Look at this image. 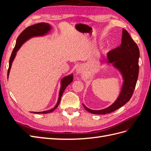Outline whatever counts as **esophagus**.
Instances as JSON below:
<instances>
[{
	"label": "esophagus",
	"mask_w": 151,
	"mask_h": 151,
	"mask_svg": "<svg viewBox=\"0 0 151 151\" xmlns=\"http://www.w3.org/2000/svg\"><path fill=\"white\" fill-rule=\"evenodd\" d=\"M84 71V67L83 65H80L76 68V72L77 74H83Z\"/></svg>",
	"instance_id": "esophagus-1"
}]
</instances>
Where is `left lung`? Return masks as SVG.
Listing matches in <instances>:
<instances>
[{
  "label": "left lung",
  "mask_w": 151,
  "mask_h": 151,
  "mask_svg": "<svg viewBox=\"0 0 151 151\" xmlns=\"http://www.w3.org/2000/svg\"><path fill=\"white\" fill-rule=\"evenodd\" d=\"M139 49L127 31L123 29L122 44L107 53L104 62L111 65L122 76L123 83L118 98L110 106L99 110H93L83 104L87 111L93 114L104 115L111 113L126 104L134 91L139 76Z\"/></svg>",
  "instance_id": "obj_1"
}]
</instances>
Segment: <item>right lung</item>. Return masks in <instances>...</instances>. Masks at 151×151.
<instances>
[{
	"instance_id": "add662e5",
	"label": "right lung",
	"mask_w": 151,
	"mask_h": 151,
	"mask_svg": "<svg viewBox=\"0 0 151 151\" xmlns=\"http://www.w3.org/2000/svg\"><path fill=\"white\" fill-rule=\"evenodd\" d=\"M52 26L50 24L47 23V22H40V23H38V24H36L28 27V28L25 29L22 32L16 40L15 47L14 48L11 54V56L10 57L9 66V69L7 72V79L9 78V76L12 63L16 56L17 51L20 49L22 45H23L26 42H27V41L31 39V38L38 37V36H43L47 35H48L50 31L52 30ZM73 77H74V76H73V74L72 73V74L63 77L61 79L60 89V92H59L58 99L56 105L54 106V108L47 111H41V112H32V113H34L36 114H40V113L47 114V113H52V111H53L55 109L58 107L59 103H60L62 96L63 94V93L64 92L65 89H66L68 85H69L73 81Z\"/></svg>"
}]
</instances>
